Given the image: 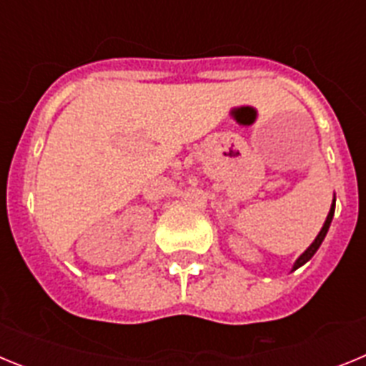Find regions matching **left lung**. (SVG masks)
I'll use <instances>...</instances> for the list:
<instances>
[{"label":"left lung","mask_w":366,"mask_h":366,"mask_svg":"<svg viewBox=\"0 0 366 366\" xmlns=\"http://www.w3.org/2000/svg\"><path fill=\"white\" fill-rule=\"evenodd\" d=\"M334 211H335V199H334V203H332V209H330L328 218H326V222H325V225H322L321 232H319V234H317V238H315V240H313V244L310 245V247L306 249V251H304L302 254H300L299 260H297V262H295V266H293V269H297V267H300V266H302V264H306V262H308L310 258H312L313 254L317 253V249H319V245L322 244V240H325L326 232H328L330 223H332V218H334Z\"/></svg>","instance_id":"obj_1"}]
</instances>
